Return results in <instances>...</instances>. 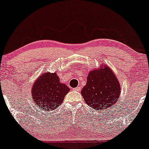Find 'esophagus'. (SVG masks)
<instances>
[{"mask_svg":"<svg viewBox=\"0 0 149 149\" xmlns=\"http://www.w3.org/2000/svg\"><path fill=\"white\" fill-rule=\"evenodd\" d=\"M81 90V88H80V87H77V88H74V90H76V91H80V90Z\"/></svg>","mask_w":149,"mask_h":149,"instance_id":"esophagus-1","label":"esophagus"}]
</instances>
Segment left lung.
<instances>
[{"label":"left lung","instance_id":"obj_1","mask_svg":"<svg viewBox=\"0 0 149 149\" xmlns=\"http://www.w3.org/2000/svg\"><path fill=\"white\" fill-rule=\"evenodd\" d=\"M120 85L113 71L104 64V68L94 69L87 77L82 96L88 106L95 110L111 107L118 100Z\"/></svg>","mask_w":149,"mask_h":149}]
</instances>
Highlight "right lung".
Returning <instances> with one entry per match:
<instances>
[{
  "label": "right lung",
  "instance_id": "obj_1",
  "mask_svg": "<svg viewBox=\"0 0 149 149\" xmlns=\"http://www.w3.org/2000/svg\"><path fill=\"white\" fill-rule=\"evenodd\" d=\"M69 91L67 85L60 83L57 73L45 72L34 83L31 95L38 108L47 111L57 109Z\"/></svg>",
  "mask_w": 149,
  "mask_h": 149
}]
</instances>
